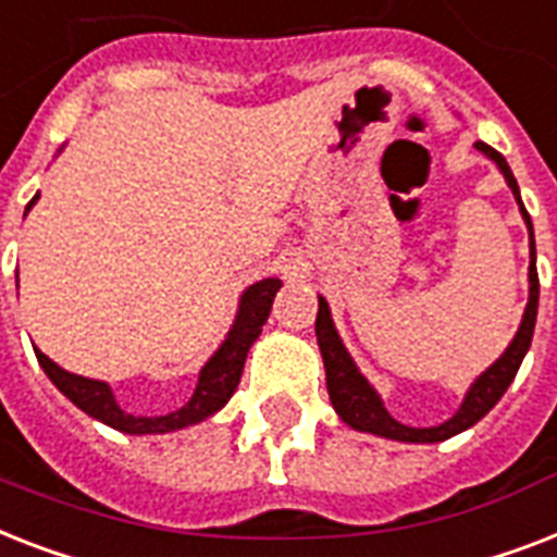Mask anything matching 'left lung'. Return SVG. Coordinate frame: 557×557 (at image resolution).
<instances>
[{
	"instance_id": "obj_1",
	"label": "left lung",
	"mask_w": 557,
	"mask_h": 557,
	"mask_svg": "<svg viewBox=\"0 0 557 557\" xmlns=\"http://www.w3.org/2000/svg\"><path fill=\"white\" fill-rule=\"evenodd\" d=\"M483 154L495 160L500 172H504L506 184L515 193L520 203V212H523V221L529 226V235H532V221H529V212L520 201L518 181L511 175L509 163L497 149L486 144H474ZM535 315H537V267H535V238H532V261H529V305L527 313H523V322H520L518 336L511 339V345L506 348V354L497 359L492 368H488L483 376H480L471 391L466 394V403L460 405V411L451 417L443 425H434V429H411V425H403L385 411L382 399L376 397V391L368 385L362 373L356 371L354 359L348 356L345 345H342L339 333L333 327L331 310H327V301L319 299V313H315V339H319V350H322L324 359V376H327V394H331V403L336 408L342 420L348 422L350 429L368 431V434H380V437L403 440V443H440V440H448L460 434V431L471 429L474 422L483 420L492 408L497 405V399L504 397L506 388L515 380L523 356H527L529 345H532V333H535Z\"/></svg>"
}]
</instances>
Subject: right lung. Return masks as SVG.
I'll return each instance as SVG.
<instances>
[{"label":"right lung","instance_id":"right-lung-1","mask_svg":"<svg viewBox=\"0 0 557 557\" xmlns=\"http://www.w3.org/2000/svg\"><path fill=\"white\" fill-rule=\"evenodd\" d=\"M37 198L39 195H34V201H37ZM34 201L28 203V209L34 207ZM278 287H282L278 278H264V282L252 284L250 290L244 293L233 331H230L224 345L218 348V354L203 364V371L201 376H198V385H195V394L189 397V403H186L184 408H177V411L163 413V417H135V413H126L117 405V399H114V394H111V388L106 382L86 380V376H77V373L62 371L60 364H53L42 350H34V354H37L42 371L48 373V380H51L71 403L77 405V408H83L86 413H91V417H97L100 422H106V425H111V429L126 431V434H163V431L184 429V425L207 420L209 413H215L218 408H224L226 399L233 397V391L238 388V380H242L247 350H250L252 342L258 339L261 324H264L267 315H270V307H273Z\"/></svg>","mask_w":557,"mask_h":557}]
</instances>
